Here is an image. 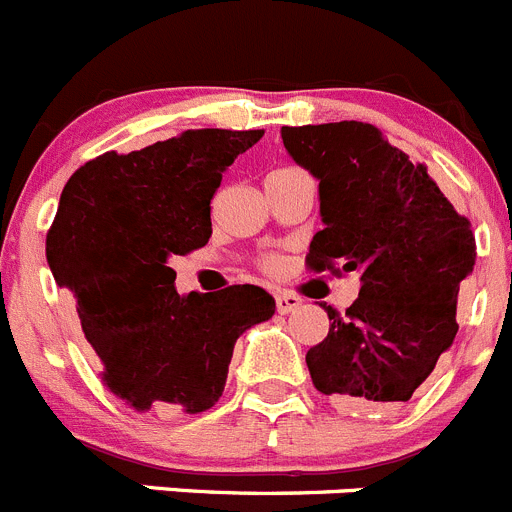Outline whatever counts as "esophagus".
<instances>
[{
    "mask_svg": "<svg viewBox=\"0 0 512 512\" xmlns=\"http://www.w3.org/2000/svg\"><path fill=\"white\" fill-rule=\"evenodd\" d=\"M301 298L296 296V293H278L275 296V306H278V313H290L296 311L298 306H301Z\"/></svg>",
    "mask_w": 512,
    "mask_h": 512,
    "instance_id": "34e87169",
    "label": "esophagus"
}]
</instances>
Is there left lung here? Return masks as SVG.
<instances>
[{
  "instance_id": "left-lung-1",
  "label": "left lung",
  "mask_w": 512,
  "mask_h": 512,
  "mask_svg": "<svg viewBox=\"0 0 512 512\" xmlns=\"http://www.w3.org/2000/svg\"><path fill=\"white\" fill-rule=\"evenodd\" d=\"M280 137L319 181L324 229L313 234L308 267L362 275L344 316L321 303L329 334L306 354L311 380L344 411H388L411 400L454 344L459 285L477 257L472 227L426 165L372 124H303Z\"/></svg>"
}]
</instances>
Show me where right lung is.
<instances>
[{
  "label": "right lung",
  "mask_w": 512,
  "mask_h": 512,
  "mask_svg": "<svg viewBox=\"0 0 512 512\" xmlns=\"http://www.w3.org/2000/svg\"><path fill=\"white\" fill-rule=\"evenodd\" d=\"M262 130H186L68 178L45 239L50 273L76 298L101 377L135 411L201 413L222 398L234 344L273 319L257 285L178 296L173 255L211 237L222 173Z\"/></svg>",
  "instance_id": "right-lung-1"
}]
</instances>
